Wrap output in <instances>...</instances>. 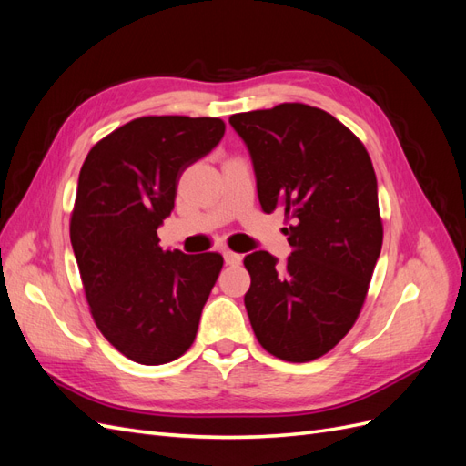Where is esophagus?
<instances>
[{
    "mask_svg": "<svg viewBox=\"0 0 466 466\" xmlns=\"http://www.w3.org/2000/svg\"><path fill=\"white\" fill-rule=\"evenodd\" d=\"M223 258H225V264H229V266H237V264H241V260H243V257L237 255V252H233V250H225Z\"/></svg>",
    "mask_w": 466,
    "mask_h": 466,
    "instance_id": "esophagus-1",
    "label": "esophagus"
}]
</instances>
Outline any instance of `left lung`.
<instances>
[{"instance_id":"left-lung-1","label":"left lung","mask_w":466,"mask_h":466,"mask_svg":"<svg viewBox=\"0 0 466 466\" xmlns=\"http://www.w3.org/2000/svg\"><path fill=\"white\" fill-rule=\"evenodd\" d=\"M264 214L281 209L291 255L284 268L250 252L245 307L260 346L284 361H313L354 327L383 245L377 178L361 139L303 103L238 112Z\"/></svg>"}]
</instances>
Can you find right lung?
<instances>
[{"label": "right lung", "mask_w": 466, "mask_h": 466, "mask_svg": "<svg viewBox=\"0 0 466 466\" xmlns=\"http://www.w3.org/2000/svg\"><path fill=\"white\" fill-rule=\"evenodd\" d=\"M221 118L139 116L91 147L83 161L69 238L96 329L142 365L180 358L198 332L221 272L218 252L159 247L182 171L214 149Z\"/></svg>", "instance_id": "add662e5"}]
</instances>
